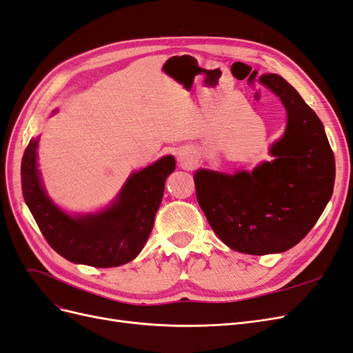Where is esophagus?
<instances>
[{
  "label": "esophagus",
  "mask_w": 353,
  "mask_h": 353,
  "mask_svg": "<svg viewBox=\"0 0 353 353\" xmlns=\"http://www.w3.org/2000/svg\"><path fill=\"white\" fill-rule=\"evenodd\" d=\"M178 162H179L181 166H184V168L190 166L191 165V156H190V153L188 152H179L178 153Z\"/></svg>",
  "instance_id": "1"
}]
</instances>
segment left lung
I'll use <instances>...</instances> for the list:
<instances>
[{
    "mask_svg": "<svg viewBox=\"0 0 353 353\" xmlns=\"http://www.w3.org/2000/svg\"><path fill=\"white\" fill-rule=\"evenodd\" d=\"M261 83L287 112L283 137L252 172L223 174L199 169L197 201L212 230L230 249L248 254L281 253L312 230L333 194L334 154L316 113L280 74Z\"/></svg>",
    "mask_w": 353,
    "mask_h": 353,
    "instance_id": "left-lung-1",
    "label": "left lung"
}]
</instances>
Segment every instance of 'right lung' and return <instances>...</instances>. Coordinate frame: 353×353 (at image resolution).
Instances as JSON below:
<instances>
[{
	"label": "right lung",
	"instance_id": "add662e5",
	"mask_svg": "<svg viewBox=\"0 0 353 353\" xmlns=\"http://www.w3.org/2000/svg\"><path fill=\"white\" fill-rule=\"evenodd\" d=\"M38 141L39 138L29 141L20 175L26 205L51 248L73 263L95 268H113L135 259L153 230L165 181L175 170L174 156H163L132 172L110 206L70 215L47 196L42 185Z\"/></svg>",
	"mask_w": 353,
	"mask_h": 353
}]
</instances>
